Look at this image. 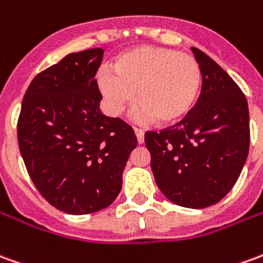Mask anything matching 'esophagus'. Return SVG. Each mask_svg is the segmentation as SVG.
Returning a JSON list of instances; mask_svg holds the SVG:
<instances>
[{
	"instance_id": "1",
	"label": "esophagus",
	"mask_w": 263,
	"mask_h": 263,
	"mask_svg": "<svg viewBox=\"0 0 263 263\" xmlns=\"http://www.w3.org/2000/svg\"><path fill=\"white\" fill-rule=\"evenodd\" d=\"M134 132H135V135H137L138 144H144L145 132L142 131V129H139V128H135V129H134Z\"/></svg>"
}]
</instances>
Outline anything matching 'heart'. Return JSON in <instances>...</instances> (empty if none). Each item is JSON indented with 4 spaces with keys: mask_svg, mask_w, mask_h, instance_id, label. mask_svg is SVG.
Here are the masks:
<instances>
[{
    "mask_svg": "<svg viewBox=\"0 0 263 263\" xmlns=\"http://www.w3.org/2000/svg\"><path fill=\"white\" fill-rule=\"evenodd\" d=\"M97 84L115 117L122 115L138 98V118H157L170 125L185 118L194 108L201 91L202 72L192 55L142 45L119 54L112 62V72L102 69Z\"/></svg>",
    "mask_w": 263,
    "mask_h": 263,
    "instance_id": "1",
    "label": "heart"
}]
</instances>
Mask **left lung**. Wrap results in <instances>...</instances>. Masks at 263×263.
<instances>
[{
	"mask_svg": "<svg viewBox=\"0 0 263 263\" xmlns=\"http://www.w3.org/2000/svg\"><path fill=\"white\" fill-rule=\"evenodd\" d=\"M202 72L201 95L176 125L146 132L155 182L185 208L215 205L234 188L249 152L245 95L216 62L192 47Z\"/></svg>",
	"mask_w": 263,
	"mask_h": 263,
	"instance_id": "obj_1",
	"label": "left lung"
}]
</instances>
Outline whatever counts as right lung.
<instances>
[{"label":"right lung","mask_w":263,"mask_h":263,"mask_svg":"<svg viewBox=\"0 0 263 263\" xmlns=\"http://www.w3.org/2000/svg\"><path fill=\"white\" fill-rule=\"evenodd\" d=\"M101 48L72 52L29 84L18 119V145L29 176L65 214L109 206L137 137L122 119L101 112L95 74Z\"/></svg>","instance_id":"1"}]
</instances>
